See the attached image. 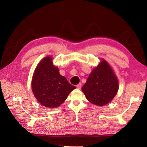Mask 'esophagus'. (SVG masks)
I'll return each instance as SVG.
<instances>
[{
    "label": "esophagus",
    "instance_id": "obj_1",
    "mask_svg": "<svg viewBox=\"0 0 147 147\" xmlns=\"http://www.w3.org/2000/svg\"><path fill=\"white\" fill-rule=\"evenodd\" d=\"M76 88H78L79 89H81V88H82V84H81V83L78 84V85H76Z\"/></svg>",
    "mask_w": 147,
    "mask_h": 147
}]
</instances>
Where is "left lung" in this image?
<instances>
[{
  "label": "left lung",
  "mask_w": 147,
  "mask_h": 147,
  "mask_svg": "<svg viewBox=\"0 0 147 147\" xmlns=\"http://www.w3.org/2000/svg\"><path fill=\"white\" fill-rule=\"evenodd\" d=\"M119 87L116 76L107 62L102 59L93 69L82 90L90 102L102 106L112 101Z\"/></svg>",
  "instance_id": "8db88e82"
}]
</instances>
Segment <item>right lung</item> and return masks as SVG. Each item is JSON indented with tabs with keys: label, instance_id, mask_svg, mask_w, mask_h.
<instances>
[{
	"label": "right lung",
	"instance_id": "1",
	"mask_svg": "<svg viewBox=\"0 0 147 147\" xmlns=\"http://www.w3.org/2000/svg\"><path fill=\"white\" fill-rule=\"evenodd\" d=\"M32 88L37 101L49 109L59 107L76 89L65 77L60 75L59 69L53 65L50 57L44 58L36 67Z\"/></svg>",
	"mask_w": 147,
	"mask_h": 147
}]
</instances>
